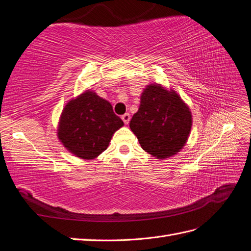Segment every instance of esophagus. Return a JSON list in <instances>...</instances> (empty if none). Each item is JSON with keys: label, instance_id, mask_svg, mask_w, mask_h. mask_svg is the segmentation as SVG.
I'll return each mask as SVG.
<instances>
[{"label": "esophagus", "instance_id": "obj_1", "mask_svg": "<svg viewBox=\"0 0 251 251\" xmlns=\"http://www.w3.org/2000/svg\"><path fill=\"white\" fill-rule=\"evenodd\" d=\"M121 119L124 120V122H125V125H127L129 124V121H130V119H131V116H130V114H125V115H122L121 116Z\"/></svg>", "mask_w": 251, "mask_h": 251}]
</instances>
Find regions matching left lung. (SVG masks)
Wrapping results in <instances>:
<instances>
[{"label":"left lung","instance_id":"left-lung-1","mask_svg":"<svg viewBox=\"0 0 251 251\" xmlns=\"http://www.w3.org/2000/svg\"><path fill=\"white\" fill-rule=\"evenodd\" d=\"M192 126V114L174 89L149 83L141 94L137 113L130 129L142 148L155 159L164 160L185 146Z\"/></svg>","mask_w":251,"mask_h":251}]
</instances>
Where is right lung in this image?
Listing matches in <instances>:
<instances>
[{"label": "right lung", "mask_w": 251, "mask_h": 251, "mask_svg": "<svg viewBox=\"0 0 251 251\" xmlns=\"http://www.w3.org/2000/svg\"><path fill=\"white\" fill-rule=\"evenodd\" d=\"M124 126L111 104L88 89L71 99L60 115L57 136L68 151L83 160L98 158Z\"/></svg>", "instance_id": "right-lung-1"}]
</instances>
